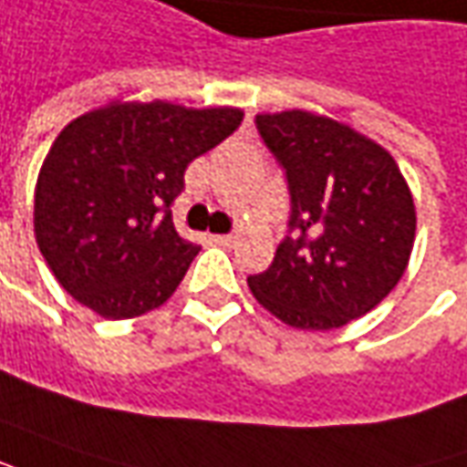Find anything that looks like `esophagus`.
<instances>
[{"mask_svg":"<svg viewBox=\"0 0 467 467\" xmlns=\"http://www.w3.org/2000/svg\"><path fill=\"white\" fill-rule=\"evenodd\" d=\"M212 240H214V243L222 247H233L234 243H237V237H234V234H214Z\"/></svg>","mask_w":467,"mask_h":467,"instance_id":"34e87169","label":"esophagus"}]
</instances>
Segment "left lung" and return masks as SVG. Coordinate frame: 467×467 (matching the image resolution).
Here are the masks:
<instances>
[{
    "label": "left lung",
    "instance_id": "obj_1",
    "mask_svg": "<svg viewBox=\"0 0 467 467\" xmlns=\"http://www.w3.org/2000/svg\"><path fill=\"white\" fill-rule=\"evenodd\" d=\"M286 173L288 234L268 271L247 278L284 325L337 329L391 294L414 247V199L389 150L329 117H255Z\"/></svg>",
    "mask_w": 467,
    "mask_h": 467
}]
</instances>
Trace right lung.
I'll return each mask as SVG.
<instances>
[{
  "instance_id": "right-lung-1",
  "label": "right lung",
  "mask_w": 467,
  "mask_h": 467,
  "mask_svg": "<svg viewBox=\"0 0 467 467\" xmlns=\"http://www.w3.org/2000/svg\"><path fill=\"white\" fill-rule=\"evenodd\" d=\"M243 122L233 107L112 101L76 117L35 186V240L58 284L104 319L158 309L199 245L171 217L183 173Z\"/></svg>"
}]
</instances>
